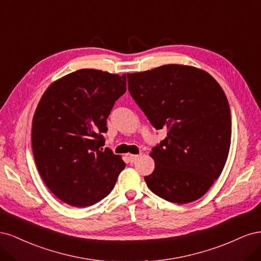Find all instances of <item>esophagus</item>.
Listing matches in <instances>:
<instances>
[{
	"label": "esophagus",
	"mask_w": 261,
	"mask_h": 261,
	"mask_svg": "<svg viewBox=\"0 0 261 261\" xmlns=\"http://www.w3.org/2000/svg\"><path fill=\"white\" fill-rule=\"evenodd\" d=\"M139 158H140V154H129L128 155V159H129L130 163L136 162L139 159Z\"/></svg>",
	"instance_id": "esophagus-1"
}]
</instances>
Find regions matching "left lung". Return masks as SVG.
<instances>
[{
    "label": "left lung",
    "instance_id": "left-lung-1",
    "mask_svg": "<svg viewBox=\"0 0 261 261\" xmlns=\"http://www.w3.org/2000/svg\"><path fill=\"white\" fill-rule=\"evenodd\" d=\"M128 91L155 129L168 136L152 148L150 191L170 202L199 199L222 172L231 145V112L211 75L169 64L127 74Z\"/></svg>",
    "mask_w": 261,
    "mask_h": 261
}]
</instances>
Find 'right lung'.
I'll use <instances>...</instances> for the list:
<instances>
[{"label": "right lung", "instance_id": "1", "mask_svg": "<svg viewBox=\"0 0 261 261\" xmlns=\"http://www.w3.org/2000/svg\"><path fill=\"white\" fill-rule=\"evenodd\" d=\"M126 91V76L80 69L53 83L36 109L31 144L37 169L59 199L88 207L113 189L125 168L105 146L107 118Z\"/></svg>", "mask_w": 261, "mask_h": 261}]
</instances>
